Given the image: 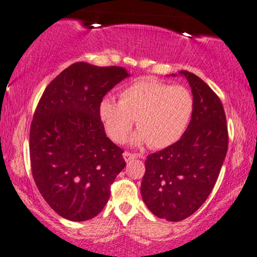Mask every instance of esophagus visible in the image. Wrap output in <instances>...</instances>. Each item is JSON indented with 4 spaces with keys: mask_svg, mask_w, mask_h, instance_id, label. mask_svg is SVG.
Returning <instances> with one entry per match:
<instances>
[{
    "mask_svg": "<svg viewBox=\"0 0 257 257\" xmlns=\"http://www.w3.org/2000/svg\"><path fill=\"white\" fill-rule=\"evenodd\" d=\"M122 157H124V159H125V162L127 163V162H130V161H132V159H136L137 157H138V156L137 155H135V153H130V152H124L122 153Z\"/></svg>",
    "mask_w": 257,
    "mask_h": 257,
    "instance_id": "obj_1",
    "label": "esophagus"
}]
</instances>
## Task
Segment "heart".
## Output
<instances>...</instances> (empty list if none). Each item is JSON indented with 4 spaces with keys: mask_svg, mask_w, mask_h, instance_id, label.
I'll return each mask as SVG.
<instances>
[{
    "mask_svg": "<svg viewBox=\"0 0 257 257\" xmlns=\"http://www.w3.org/2000/svg\"><path fill=\"white\" fill-rule=\"evenodd\" d=\"M98 111L113 142H124L136 119L139 130L130 143L136 146L149 143L152 149H165L185 133L194 113V99L183 86L143 78L122 89L120 101L102 98Z\"/></svg>",
    "mask_w": 257,
    "mask_h": 257,
    "instance_id": "obj_1",
    "label": "heart"
}]
</instances>
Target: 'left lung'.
Masks as SVG:
<instances>
[{"mask_svg":"<svg viewBox=\"0 0 257 257\" xmlns=\"http://www.w3.org/2000/svg\"><path fill=\"white\" fill-rule=\"evenodd\" d=\"M178 74L191 87V120L176 144L148 156L141 186L150 211L170 222L183 221L205 202L228 150V127L221 100L194 73L181 71Z\"/></svg>","mask_w":257,"mask_h":257,"instance_id":"obj_1","label":"left lung"}]
</instances>
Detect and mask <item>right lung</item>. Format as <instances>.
Segmentation results:
<instances>
[{
	"label": "right lung",
	"mask_w": 257,
	"mask_h": 257,
	"mask_svg": "<svg viewBox=\"0 0 257 257\" xmlns=\"http://www.w3.org/2000/svg\"><path fill=\"white\" fill-rule=\"evenodd\" d=\"M128 76L122 67L76 62L40 99L29 135L33 177L45 201L68 221L95 217L125 168L122 150L107 138L98 109L106 93Z\"/></svg>",
	"instance_id": "1"
}]
</instances>
